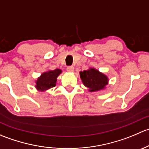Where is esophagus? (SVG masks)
I'll use <instances>...</instances> for the list:
<instances>
[{
  "label": "esophagus",
  "mask_w": 149,
  "mask_h": 149,
  "mask_svg": "<svg viewBox=\"0 0 149 149\" xmlns=\"http://www.w3.org/2000/svg\"><path fill=\"white\" fill-rule=\"evenodd\" d=\"M67 70L68 72H73V70H74V67H73V66H68Z\"/></svg>",
  "instance_id": "obj_1"
}]
</instances>
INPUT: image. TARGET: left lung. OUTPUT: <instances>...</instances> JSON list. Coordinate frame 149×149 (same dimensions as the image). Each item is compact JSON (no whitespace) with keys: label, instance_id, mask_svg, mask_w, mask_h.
<instances>
[{"label":"left lung","instance_id":"obj_1","mask_svg":"<svg viewBox=\"0 0 149 149\" xmlns=\"http://www.w3.org/2000/svg\"><path fill=\"white\" fill-rule=\"evenodd\" d=\"M80 76L83 84L88 88L89 91H97L103 89L108 84L107 76L94 68L81 71Z\"/></svg>","mask_w":149,"mask_h":149}]
</instances>
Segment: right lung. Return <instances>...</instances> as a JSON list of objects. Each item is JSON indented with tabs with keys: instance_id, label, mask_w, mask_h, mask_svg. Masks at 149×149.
I'll return each mask as SVG.
<instances>
[{
	"instance_id": "obj_1",
	"label": "right lung",
	"mask_w": 149,
	"mask_h": 149,
	"mask_svg": "<svg viewBox=\"0 0 149 149\" xmlns=\"http://www.w3.org/2000/svg\"><path fill=\"white\" fill-rule=\"evenodd\" d=\"M61 69H55L43 73L36 81V88L37 90L44 91L49 88L55 86L57 78L61 73Z\"/></svg>"
}]
</instances>
